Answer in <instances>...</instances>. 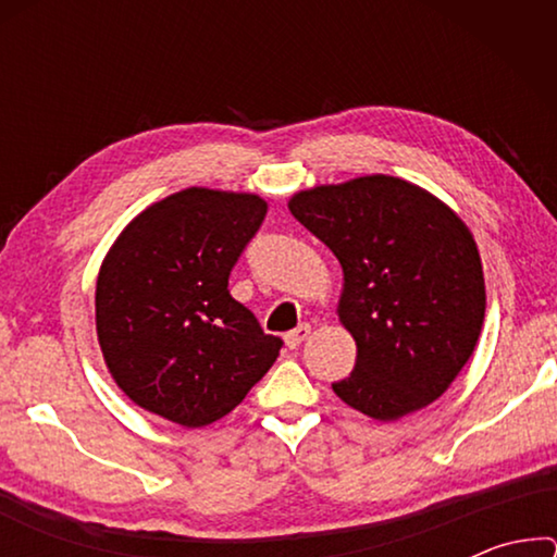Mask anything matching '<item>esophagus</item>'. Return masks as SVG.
Wrapping results in <instances>:
<instances>
[{
  "mask_svg": "<svg viewBox=\"0 0 557 557\" xmlns=\"http://www.w3.org/2000/svg\"><path fill=\"white\" fill-rule=\"evenodd\" d=\"M309 332H312V326H309V324H299L297 329H292V332L285 334V344H287L289 348H299L301 342H305V338L309 336Z\"/></svg>",
  "mask_w": 557,
  "mask_h": 557,
  "instance_id": "esophagus-1",
  "label": "esophagus"
}]
</instances>
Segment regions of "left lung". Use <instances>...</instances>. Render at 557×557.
Returning <instances> with one entry per match:
<instances>
[{
  "label": "left lung",
  "mask_w": 557,
  "mask_h": 557,
  "mask_svg": "<svg viewBox=\"0 0 557 557\" xmlns=\"http://www.w3.org/2000/svg\"><path fill=\"white\" fill-rule=\"evenodd\" d=\"M289 211L344 270L338 317L356 338V366L334 393L383 422L437 400L484 324V272L467 225L420 186L383 174L301 191Z\"/></svg>",
  "instance_id": "obj_1"
}]
</instances>
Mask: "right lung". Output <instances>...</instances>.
Instances as JSON below:
<instances>
[{"label":"right lung","instance_id":"add662e5","mask_svg":"<svg viewBox=\"0 0 557 557\" xmlns=\"http://www.w3.org/2000/svg\"><path fill=\"white\" fill-rule=\"evenodd\" d=\"M265 213L252 194L186 188L139 213L110 248L96 287L98 342L139 408L211 425L275 363L282 338L228 289Z\"/></svg>","mask_w":557,"mask_h":557}]
</instances>
